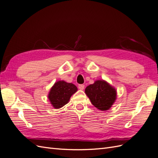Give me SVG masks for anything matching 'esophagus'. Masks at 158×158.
I'll list each match as a JSON object with an SVG mask.
<instances>
[{
	"label": "esophagus",
	"instance_id": "34e87169",
	"mask_svg": "<svg viewBox=\"0 0 158 158\" xmlns=\"http://www.w3.org/2000/svg\"><path fill=\"white\" fill-rule=\"evenodd\" d=\"M78 88L81 90H83L84 89V85H83V84L78 85Z\"/></svg>",
	"mask_w": 158,
	"mask_h": 158
}]
</instances>
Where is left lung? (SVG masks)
<instances>
[{"instance_id": "8db88e82", "label": "left lung", "mask_w": 158, "mask_h": 158, "mask_svg": "<svg viewBox=\"0 0 158 158\" xmlns=\"http://www.w3.org/2000/svg\"><path fill=\"white\" fill-rule=\"evenodd\" d=\"M85 94L95 107L102 111L112 107L117 99V89L106 80H95L85 88Z\"/></svg>"}]
</instances>
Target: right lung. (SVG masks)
I'll list each match as a JSON object with an SVG mask.
<instances>
[{
	"instance_id": "add662e5",
	"label": "right lung",
	"mask_w": 158,
	"mask_h": 158,
	"mask_svg": "<svg viewBox=\"0 0 158 158\" xmlns=\"http://www.w3.org/2000/svg\"><path fill=\"white\" fill-rule=\"evenodd\" d=\"M77 90L78 88L74 84L59 80L50 89L48 99L55 109H60L69 103L72 95Z\"/></svg>"
}]
</instances>
